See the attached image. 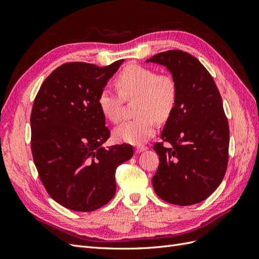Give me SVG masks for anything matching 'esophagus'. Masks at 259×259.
Segmentation results:
<instances>
[{"instance_id":"obj_1","label":"esophagus","mask_w":259,"mask_h":259,"mask_svg":"<svg viewBox=\"0 0 259 259\" xmlns=\"http://www.w3.org/2000/svg\"><path fill=\"white\" fill-rule=\"evenodd\" d=\"M145 150H147V147H145V146H138V147L135 148V152H136L137 154L144 152Z\"/></svg>"}]
</instances>
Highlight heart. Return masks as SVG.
Returning <instances> with one entry per match:
<instances>
[{"label":"heart","mask_w":259,"mask_h":259,"mask_svg":"<svg viewBox=\"0 0 259 259\" xmlns=\"http://www.w3.org/2000/svg\"><path fill=\"white\" fill-rule=\"evenodd\" d=\"M115 85L120 94L110 89L100 92L97 104L101 113L113 123L121 119L123 99L137 98V119L122 123L113 131L119 143L134 146L145 144L155 134L156 119L165 121L173 112L177 100V85L168 74H158L154 70L139 65H130L117 75Z\"/></svg>","instance_id":"heart-1"}]
</instances>
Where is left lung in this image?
I'll return each mask as SVG.
<instances>
[{
  "mask_svg": "<svg viewBox=\"0 0 259 259\" xmlns=\"http://www.w3.org/2000/svg\"><path fill=\"white\" fill-rule=\"evenodd\" d=\"M146 62L166 67L177 85L173 112L156 143L160 164L152 177L159 198L180 206L197 204L223 182L228 164L229 126L223 100L209 72L186 52L173 50Z\"/></svg>",
  "mask_w": 259,
  "mask_h": 259,
  "instance_id": "left-lung-1",
  "label": "left lung"
}]
</instances>
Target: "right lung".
Wrapping results in <instances>:
<instances>
[{
    "label": "right lung",
    "instance_id": "add662e5",
    "mask_svg": "<svg viewBox=\"0 0 259 259\" xmlns=\"http://www.w3.org/2000/svg\"><path fill=\"white\" fill-rule=\"evenodd\" d=\"M124 60L98 67L68 62L46 77L31 112V150L53 200L75 211L100 208L115 194V169L134 151L108 148L110 137L97 104L100 92Z\"/></svg>",
    "mask_w": 259,
    "mask_h": 259
}]
</instances>
